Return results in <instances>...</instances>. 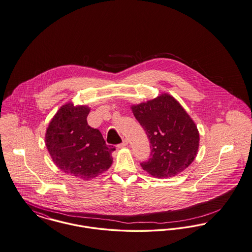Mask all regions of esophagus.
Listing matches in <instances>:
<instances>
[{
  "instance_id": "34e87169",
  "label": "esophagus",
  "mask_w": 252,
  "mask_h": 252,
  "mask_svg": "<svg viewBox=\"0 0 252 252\" xmlns=\"http://www.w3.org/2000/svg\"><path fill=\"white\" fill-rule=\"evenodd\" d=\"M128 145V141L126 140V139H124L123 140V142L118 145V148H125V147H126Z\"/></svg>"
}]
</instances>
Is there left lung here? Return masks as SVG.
Returning <instances> with one entry per match:
<instances>
[{"instance_id":"obj_1","label":"left lung","mask_w":252,"mask_h":252,"mask_svg":"<svg viewBox=\"0 0 252 252\" xmlns=\"http://www.w3.org/2000/svg\"><path fill=\"white\" fill-rule=\"evenodd\" d=\"M131 109L150 142V158L141 163L144 170L159 179L173 177L192 163L199 148V131L172 96L164 93Z\"/></svg>"}]
</instances>
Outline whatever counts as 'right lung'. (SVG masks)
Listing matches in <instances>:
<instances>
[{
    "instance_id": "right-lung-1",
    "label": "right lung",
    "mask_w": 252,
    "mask_h": 252,
    "mask_svg": "<svg viewBox=\"0 0 252 252\" xmlns=\"http://www.w3.org/2000/svg\"><path fill=\"white\" fill-rule=\"evenodd\" d=\"M90 108L72 103L61 106L49 123L45 145L54 163L67 174L89 180L112 164L113 146L105 144L99 129L88 125Z\"/></svg>"
}]
</instances>
